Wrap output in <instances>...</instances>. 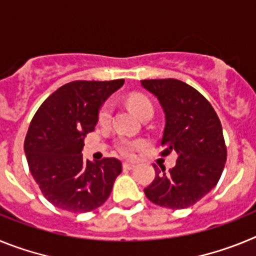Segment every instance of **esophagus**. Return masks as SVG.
<instances>
[{"mask_svg":"<svg viewBox=\"0 0 256 256\" xmlns=\"http://www.w3.org/2000/svg\"><path fill=\"white\" fill-rule=\"evenodd\" d=\"M123 168L128 169V170H132V169L136 168V164H132V162H123Z\"/></svg>","mask_w":256,"mask_h":256,"instance_id":"esophagus-1","label":"esophagus"}]
</instances>
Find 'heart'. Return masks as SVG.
<instances>
[{"label":"heart","instance_id":"b5f03b06","mask_svg":"<svg viewBox=\"0 0 256 256\" xmlns=\"http://www.w3.org/2000/svg\"><path fill=\"white\" fill-rule=\"evenodd\" d=\"M128 104L132 108L133 112L138 115L140 118H144V115L152 114L154 108L152 104L144 96H140V94H133V96L130 97L128 100ZM112 106L110 102H106L105 105L101 108L100 112H98V122L100 124L105 126L110 122L112 119ZM134 146L136 144L133 142L128 141V140H123V141L119 144V151L120 154H123L124 156H132L133 152H134Z\"/></svg>","mask_w":256,"mask_h":256}]
</instances>
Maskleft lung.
<instances>
[{
  "label": "left lung",
  "instance_id": "left-lung-1",
  "mask_svg": "<svg viewBox=\"0 0 256 256\" xmlns=\"http://www.w3.org/2000/svg\"><path fill=\"white\" fill-rule=\"evenodd\" d=\"M141 86L159 100L164 112L162 155H178L169 172L154 165L155 180L144 195L159 206L186 209L216 187L224 168L227 148L220 120L209 101L182 80L144 79Z\"/></svg>",
  "mask_w": 256,
  "mask_h": 256
}]
</instances>
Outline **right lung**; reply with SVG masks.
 Here are the masks:
<instances>
[{
    "label": "right lung",
    "instance_id": "obj_1",
    "mask_svg": "<svg viewBox=\"0 0 256 256\" xmlns=\"http://www.w3.org/2000/svg\"><path fill=\"white\" fill-rule=\"evenodd\" d=\"M124 84L116 80H74L46 98L24 141L30 173L44 198L62 210L86 212L108 200L122 162L83 159L84 137L98 122L102 104Z\"/></svg>",
    "mask_w": 256,
    "mask_h": 256
}]
</instances>
